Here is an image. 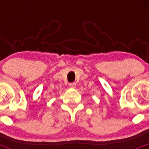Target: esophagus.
I'll return each mask as SVG.
<instances>
[{"label":"esophagus","instance_id":"obj_1","mask_svg":"<svg viewBox=\"0 0 149 149\" xmlns=\"http://www.w3.org/2000/svg\"><path fill=\"white\" fill-rule=\"evenodd\" d=\"M69 86H70L71 88H75L76 87V84L75 83H71V84H69Z\"/></svg>","mask_w":149,"mask_h":149}]
</instances>
